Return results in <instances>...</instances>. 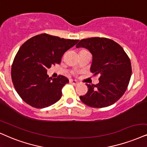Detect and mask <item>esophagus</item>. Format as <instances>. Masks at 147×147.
Listing matches in <instances>:
<instances>
[{"mask_svg":"<svg viewBox=\"0 0 147 147\" xmlns=\"http://www.w3.org/2000/svg\"><path fill=\"white\" fill-rule=\"evenodd\" d=\"M70 83H71L72 84H73L74 85H78V83H79L77 81H75V80H73V79H70Z\"/></svg>","mask_w":147,"mask_h":147,"instance_id":"esophagus-1","label":"esophagus"}]
</instances>
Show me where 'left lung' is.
I'll return each mask as SVG.
<instances>
[{
    "instance_id": "1",
    "label": "left lung",
    "mask_w": 147,
    "mask_h": 147,
    "mask_svg": "<svg viewBox=\"0 0 147 147\" xmlns=\"http://www.w3.org/2000/svg\"><path fill=\"white\" fill-rule=\"evenodd\" d=\"M77 48L84 47L92 54L90 70L99 75V83L86 84L88 92L80 99L94 108L112 105L123 95L131 75V62L123 48L114 40L92 37L79 41Z\"/></svg>"
}]
</instances>
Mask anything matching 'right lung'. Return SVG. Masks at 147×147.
Segmentation results:
<instances>
[{
  "label": "right lung",
  "mask_w": 147,
  "mask_h": 147,
  "mask_svg": "<svg viewBox=\"0 0 147 147\" xmlns=\"http://www.w3.org/2000/svg\"><path fill=\"white\" fill-rule=\"evenodd\" d=\"M78 42L40 34L22 45L13 62L11 79L16 92L26 103L42 109L60 99L62 87L69 80L62 75L49 77L47 69L60 64L65 52Z\"/></svg>",
  "instance_id": "1"
}]
</instances>
